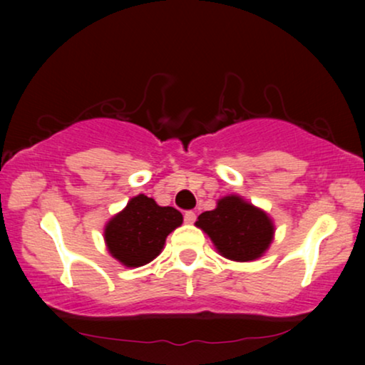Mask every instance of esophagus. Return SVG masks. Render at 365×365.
Listing matches in <instances>:
<instances>
[{
  "label": "esophagus",
  "mask_w": 365,
  "mask_h": 365,
  "mask_svg": "<svg viewBox=\"0 0 365 365\" xmlns=\"http://www.w3.org/2000/svg\"><path fill=\"white\" fill-rule=\"evenodd\" d=\"M184 221H186L187 224H192L194 221H196V212H194V211L184 212Z\"/></svg>",
  "instance_id": "esophagus-1"
}]
</instances>
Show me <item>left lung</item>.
<instances>
[{
	"label": "left lung",
	"mask_w": 365,
	"mask_h": 365,
	"mask_svg": "<svg viewBox=\"0 0 365 365\" xmlns=\"http://www.w3.org/2000/svg\"><path fill=\"white\" fill-rule=\"evenodd\" d=\"M196 226L211 237L224 257L247 262L261 257L274 236L269 216L239 196H226L212 211L202 212Z\"/></svg>",
	"instance_id": "1"
}]
</instances>
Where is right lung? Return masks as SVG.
Listing matches in <instances>:
<instances>
[{"mask_svg":"<svg viewBox=\"0 0 365 365\" xmlns=\"http://www.w3.org/2000/svg\"><path fill=\"white\" fill-rule=\"evenodd\" d=\"M182 224V214L161 207L151 197L139 194L116 214L104 229L113 257L128 267H139L159 256L169 232Z\"/></svg>","mask_w":365,"mask_h":365,"instance_id":"right-lung-1","label":"right lung"}]
</instances>
